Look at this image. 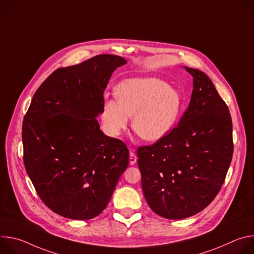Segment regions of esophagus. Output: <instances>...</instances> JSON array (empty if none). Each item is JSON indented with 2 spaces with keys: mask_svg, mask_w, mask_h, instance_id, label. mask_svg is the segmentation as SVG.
<instances>
[{
  "mask_svg": "<svg viewBox=\"0 0 254 254\" xmlns=\"http://www.w3.org/2000/svg\"><path fill=\"white\" fill-rule=\"evenodd\" d=\"M136 163V156L133 152H129V164L130 165H134Z\"/></svg>",
  "mask_w": 254,
  "mask_h": 254,
  "instance_id": "obj_1",
  "label": "esophagus"
}]
</instances>
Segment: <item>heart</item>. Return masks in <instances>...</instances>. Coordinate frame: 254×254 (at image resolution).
<instances>
[{
    "mask_svg": "<svg viewBox=\"0 0 254 254\" xmlns=\"http://www.w3.org/2000/svg\"><path fill=\"white\" fill-rule=\"evenodd\" d=\"M118 102L108 99L102 107L106 130L118 135L132 117V129L144 140L156 141L175 127L184 106V97L168 83L155 77L131 78L116 88Z\"/></svg>",
    "mask_w": 254,
    "mask_h": 254,
    "instance_id": "1",
    "label": "heart"
}]
</instances>
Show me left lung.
Returning <instances> with one entry per match:
<instances>
[{
    "label": "left lung",
    "mask_w": 254,
    "mask_h": 254,
    "mask_svg": "<svg viewBox=\"0 0 254 254\" xmlns=\"http://www.w3.org/2000/svg\"><path fill=\"white\" fill-rule=\"evenodd\" d=\"M185 68L194 88L182 119L165 137L136 151L144 198L167 219L205 209L219 193L233 155L227 104L204 72Z\"/></svg>",
    "instance_id": "obj_1"
}]
</instances>
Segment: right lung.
<instances>
[{"label":"right lung","mask_w":254,"mask_h":254,"mask_svg":"<svg viewBox=\"0 0 254 254\" xmlns=\"http://www.w3.org/2000/svg\"><path fill=\"white\" fill-rule=\"evenodd\" d=\"M126 63L102 54L56 69L36 90L24 117L26 172L43 203L66 218L99 215L128 166L127 144L105 135L95 119L112 73Z\"/></svg>","instance_id":"1"}]
</instances>
